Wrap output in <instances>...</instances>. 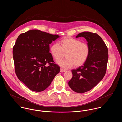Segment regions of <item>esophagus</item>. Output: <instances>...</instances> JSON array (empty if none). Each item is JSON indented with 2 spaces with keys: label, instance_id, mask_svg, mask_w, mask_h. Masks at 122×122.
Segmentation results:
<instances>
[{
  "label": "esophagus",
  "instance_id": "obj_1",
  "mask_svg": "<svg viewBox=\"0 0 122 122\" xmlns=\"http://www.w3.org/2000/svg\"><path fill=\"white\" fill-rule=\"evenodd\" d=\"M66 71L65 70V69H63L62 68H60V72H65Z\"/></svg>",
  "mask_w": 122,
  "mask_h": 122
}]
</instances>
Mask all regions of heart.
Wrapping results in <instances>:
<instances>
[{"label": "heart", "instance_id": "obj_1", "mask_svg": "<svg viewBox=\"0 0 122 122\" xmlns=\"http://www.w3.org/2000/svg\"><path fill=\"white\" fill-rule=\"evenodd\" d=\"M50 52L56 60L60 59L65 53L66 58L57 61L63 68H69L73 65L78 67L85 63L90 54V48L87 44L72 37H66L57 43L52 45Z\"/></svg>", "mask_w": 122, "mask_h": 122}]
</instances>
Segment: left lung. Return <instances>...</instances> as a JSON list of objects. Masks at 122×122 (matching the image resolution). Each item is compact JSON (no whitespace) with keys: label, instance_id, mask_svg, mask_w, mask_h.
I'll use <instances>...</instances> for the list:
<instances>
[{"label":"left lung","instance_id":"left-lung-1","mask_svg":"<svg viewBox=\"0 0 122 122\" xmlns=\"http://www.w3.org/2000/svg\"><path fill=\"white\" fill-rule=\"evenodd\" d=\"M84 38L90 48L89 57L83 65L71 71L73 76L68 85L74 92L89 91L103 79L108 61V49L102 38L96 33L83 32L76 37Z\"/></svg>","mask_w":122,"mask_h":122}]
</instances>
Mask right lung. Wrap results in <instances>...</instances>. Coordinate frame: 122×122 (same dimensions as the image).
I'll return each mask as SVG.
<instances>
[{
  "instance_id": "add662e5",
  "label": "right lung",
  "mask_w": 122,
  "mask_h": 122,
  "mask_svg": "<svg viewBox=\"0 0 122 122\" xmlns=\"http://www.w3.org/2000/svg\"><path fill=\"white\" fill-rule=\"evenodd\" d=\"M59 37L58 35L33 29L20 34L17 39L13 48L15 73L32 91L45 90L59 72V66L55 64L49 53V44Z\"/></svg>"
}]
</instances>
